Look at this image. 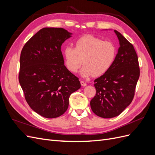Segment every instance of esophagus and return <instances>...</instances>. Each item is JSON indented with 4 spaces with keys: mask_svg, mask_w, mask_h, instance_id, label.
I'll list each match as a JSON object with an SVG mask.
<instances>
[{
    "mask_svg": "<svg viewBox=\"0 0 155 155\" xmlns=\"http://www.w3.org/2000/svg\"><path fill=\"white\" fill-rule=\"evenodd\" d=\"M81 85L82 87H85V86H87V83L85 81H81Z\"/></svg>",
    "mask_w": 155,
    "mask_h": 155,
    "instance_id": "34e87169",
    "label": "esophagus"
}]
</instances>
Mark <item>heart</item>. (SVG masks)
<instances>
[{
  "mask_svg": "<svg viewBox=\"0 0 155 155\" xmlns=\"http://www.w3.org/2000/svg\"><path fill=\"white\" fill-rule=\"evenodd\" d=\"M64 64L72 73H76L83 64V78L100 76L113 64L117 54L116 45L92 35H83L75 42V48L67 46L63 50Z\"/></svg>",
  "mask_w": 155,
  "mask_h": 155,
  "instance_id": "obj_1",
  "label": "heart"
}]
</instances>
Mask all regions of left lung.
<instances>
[{
  "label": "left lung",
  "mask_w": 155,
  "mask_h": 155,
  "mask_svg": "<svg viewBox=\"0 0 155 155\" xmlns=\"http://www.w3.org/2000/svg\"><path fill=\"white\" fill-rule=\"evenodd\" d=\"M120 47L110 68L94 80L95 96L91 101L94 113L104 118L120 114L132 102L140 77L138 59L133 45L114 30Z\"/></svg>",
  "instance_id": "left-lung-1"
}]
</instances>
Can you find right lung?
Instances as JSON below:
<instances>
[{"instance_id": "right-lung-1", "label": "right lung", "mask_w": 155, "mask_h": 155, "mask_svg": "<svg viewBox=\"0 0 155 155\" xmlns=\"http://www.w3.org/2000/svg\"><path fill=\"white\" fill-rule=\"evenodd\" d=\"M72 34L62 28H44L22 49L18 81L31 109L46 118L68 109L69 97L81 87L64 65L61 46Z\"/></svg>"}]
</instances>
